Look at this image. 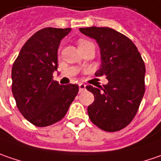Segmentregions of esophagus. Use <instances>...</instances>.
I'll return each instance as SVG.
<instances>
[{
    "mask_svg": "<svg viewBox=\"0 0 161 161\" xmlns=\"http://www.w3.org/2000/svg\"><path fill=\"white\" fill-rule=\"evenodd\" d=\"M78 87H79V93H83L84 91H86V85L83 83L78 84Z\"/></svg>",
    "mask_w": 161,
    "mask_h": 161,
    "instance_id": "1",
    "label": "esophagus"
}]
</instances>
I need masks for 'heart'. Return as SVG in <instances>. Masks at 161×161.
Listing matches in <instances>:
<instances>
[{"label":"heart","mask_w":161,"mask_h":161,"mask_svg":"<svg viewBox=\"0 0 161 161\" xmlns=\"http://www.w3.org/2000/svg\"><path fill=\"white\" fill-rule=\"evenodd\" d=\"M89 43H91L90 41H87V40H86V39H79L78 40V42H77V45H78V47H84V46L87 45Z\"/></svg>","instance_id":"b5f03b06"}]
</instances>
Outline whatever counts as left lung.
<instances>
[{"label": "left lung", "instance_id": "8db88e82", "mask_svg": "<svg viewBox=\"0 0 161 161\" xmlns=\"http://www.w3.org/2000/svg\"><path fill=\"white\" fill-rule=\"evenodd\" d=\"M95 39L100 48L101 66L96 76L105 75L108 83L98 88L87 86L94 101L88 106L91 122L106 131L126 127L138 112L145 92V65L133 42L115 30L103 27L79 29Z\"/></svg>", "mask_w": 161, "mask_h": 161}]
</instances>
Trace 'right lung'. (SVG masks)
<instances>
[{
	"label": "right lung",
	"instance_id": "obj_1",
	"mask_svg": "<svg viewBox=\"0 0 161 161\" xmlns=\"http://www.w3.org/2000/svg\"><path fill=\"white\" fill-rule=\"evenodd\" d=\"M70 28H45L27 40L11 69L12 94L18 109L38 127L60 121L78 93V86L53 80L60 41Z\"/></svg>",
	"mask_w": 161,
	"mask_h": 161
}]
</instances>
